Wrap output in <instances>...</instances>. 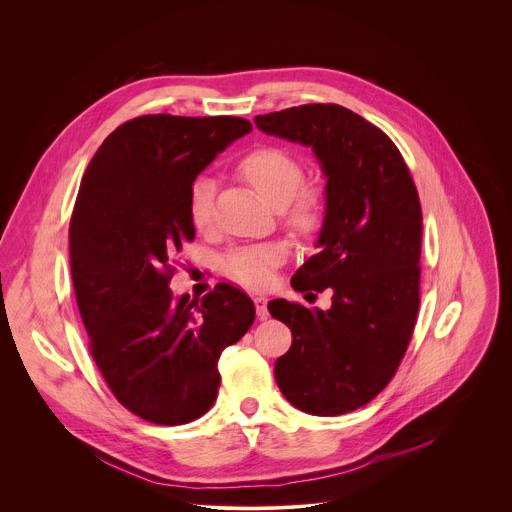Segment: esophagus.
I'll use <instances>...</instances> for the list:
<instances>
[{"label": "esophagus", "instance_id": "esophagus-1", "mask_svg": "<svg viewBox=\"0 0 512 512\" xmlns=\"http://www.w3.org/2000/svg\"><path fill=\"white\" fill-rule=\"evenodd\" d=\"M255 310H257V318H259V320H265V318L269 316V310H267V298L257 296V298H255Z\"/></svg>", "mask_w": 512, "mask_h": 512}]
</instances>
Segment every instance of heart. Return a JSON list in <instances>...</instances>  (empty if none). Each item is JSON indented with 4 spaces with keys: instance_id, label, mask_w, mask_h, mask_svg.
<instances>
[{
    "instance_id": "obj_1",
    "label": "heart",
    "mask_w": 512,
    "mask_h": 512,
    "mask_svg": "<svg viewBox=\"0 0 512 512\" xmlns=\"http://www.w3.org/2000/svg\"><path fill=\"white\" fill-rule=\"evenodd\" d=\"M241 178L271 206L283 210L287 227L300 235L312 233L322 221V202L316 190L304 186L302 164L285 150L259 148L239 164ZM190 221L198 231H208L214 221V182L200 176L192 182L188 196ZM283 261L281 245L239 249L229 259L231 273L251 287L271 281L273 269Z\"/></svg>"
}]
</instances>
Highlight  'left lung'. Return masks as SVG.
<instances>
[{
    "instance_id": "1",
    "label": "left lung",
    "mask_w": 512,
    "mask_h": 512,
    "mask_svg": "<svg viewBox=\"0 0 512 512\" xmlns=\"http://www.w3.org/2000/svg\"><path fill=\"white\" fill-rule=\"evenodd\" d=\"M255 125L312 148L324 186L318 253L291 277L298 291L332 289L330 310L273 300L291 348L275 360L283 397L310 415H342L395 375L419 308L421 206L395 143L334 103L257 115Z\"/></svg>"
}]
</instances>
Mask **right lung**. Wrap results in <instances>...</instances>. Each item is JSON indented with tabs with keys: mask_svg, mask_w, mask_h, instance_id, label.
I'll use <instances>...</instances> for the list:
<instances>
[{
	"mask_svg": "<svg viewBox=\"0 0 512 512\" xmlns=\"http://www.w3.org/2000/svg\"><path fill=\"white\" fill-rule=\"evenodd\" d=\"M241 117L143 115L93 156L70 218V273L91 354L117 401L158 425L204 415L218 358L255 320L241 289L218 283L200 302L174 296L172 261L196 231V176L247 135Z\"/></svg>",
	"mask_w": 512,
	"mask_h": 512,
	"instance_id": "right-lung-1",
	"label": "right lung"
}]
</instances>
